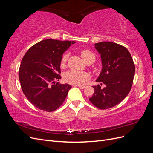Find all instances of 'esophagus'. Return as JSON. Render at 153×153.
Returning <instances> with one entry per match:
<instances>
[{
  "instance_id": "1",
  "label": "esophagus",
  "mask_w": 153,
  "mask_h": 153,
  "mask_svg": "<svg viewBox=\"0 0 153 153\" xmlns=\"http://www.w3.org/2000/svg\"><path fill=\"white\" fill-rule=\"evenodd\" d=\"M75 86H78V87L80 88V89H84V88L85 87V86H84V85H75Z\"/></svg>"
}]
</instances>
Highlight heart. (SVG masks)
Returning a JSON list of instances; mask_svg holds the SVG:
<instances>
[{"label":"heart","mask_w":153,"mask_h":153,"mask_svg":"<svg viewBox=\"0 0 153 153\" xmlns=\"http://www.w3.org/2000/svg\"><path fill=\"white\" fill-rule=\"evenodd\" d=\"M80 55L83 59L87 62L91 59L95 60L94 54L91 52L89 50H82L80 52ZM68 54L65 53L63 55L61 59V66H65L68 61ZM90 76L89 74L85 72L78 71L75 70H69L67 71L64 75V80L69 84L76 85H82L89 79Z\"/></svg>","instance_id":"b5f03b06"}]
</instances>
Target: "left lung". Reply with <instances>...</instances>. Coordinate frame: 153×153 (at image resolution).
Returning a JSON list of instances; mask_svg holds the SVG:
<instances>
[{
  "mask_svg": "<svg viewBox=\"0 0 153 153\" xmlns=\"http://www.w3.org/2000/svg\"><path fill=\"white\" fill-rule=\"evenodd\" d=\"M101 55L103 68L96 81L100 85L92 86L94 92L89 101L96 107L105 110L114 107L126 98L130 91L135 67L130 53L123 46L109 41L96 43Z\"/></svg>",
  "mask_w": 153,
  "mask_h": 153,
  "instance_id": "8db88e82",
  "label": "left lung"
}]
</instances>
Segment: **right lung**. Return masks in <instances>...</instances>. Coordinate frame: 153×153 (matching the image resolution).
<instances>
[{
    "label": "right lung",
    "mask_w": 153,
    "mask_h": 153,
    "mask_svg": "<svg viewBox=\"0 0 153 153\" xmlns=\"http://www.w3.org/2000/svg\"><path fill=\"white\" fill-rule=\"evenodd\" d=\"M75 41L47 39L31 47L23 57L18 76L26 98L36 108L46 112L57 109L71 86L61 84L62 54Z\"/></svg>",
    "instance_id": "obj_1"
}]
</instances>
